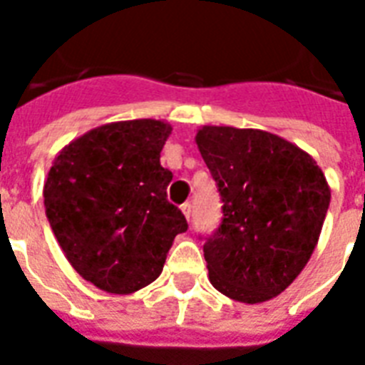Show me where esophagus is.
Wrapping results in <instances>:
<instances>
[{
	"label": "esophagus",
	"instance_id": "34e87169",
	"mask_svg": "<svg viewBox=\"0 0 365 365\" xmlns=\"http://www.w3.org/2000/svg\"><path fill=\"white\" fill-rule=\"evenodd\" d=\"M180 210H182V213H185L186 221H190V217H192V205L186 202V204H182V207H180Z\"/></svg>",
	"mask_w": 365,
	"mask_h": 365
}]
</instances>
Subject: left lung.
Returning <instances> with one entry per match:
<instances>
[{"instance_id": "1", "label": "left lung", "mask_w": 365, "mask_h": 365, "mask_svg": "<svg viewBox=\"0 0 365 365\" xmlns=\"http://www.w3.org/2000/svg\"><path fill=\"white\" fill-rule=\"evenodd\" d=\"M196 144L223 202L204 245L210 281L237 302L271 300L314 254L331 202L325 175L297 144L257 128L205 125Z\"/></svg>"}]
</instances>
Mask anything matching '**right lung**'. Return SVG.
<instances>
[{"mask_svg": "<svg viewBox=\"0 0 365 365\" xmlns=\"http://www.w3.org/2000/svg\"><path fill=\"white\" fill-rule=\"evenodd\" d=\"M165 120L101 125L63 148L43 185L46 215L68 264L111 294H130L160 277L169 248L188 229L169 204L173 173L160 153Z\"/></svg>", "mask_w": 365, "mask_h": 365, "instance_id": "obj_1", "label": "right lung"}]
</instances>
